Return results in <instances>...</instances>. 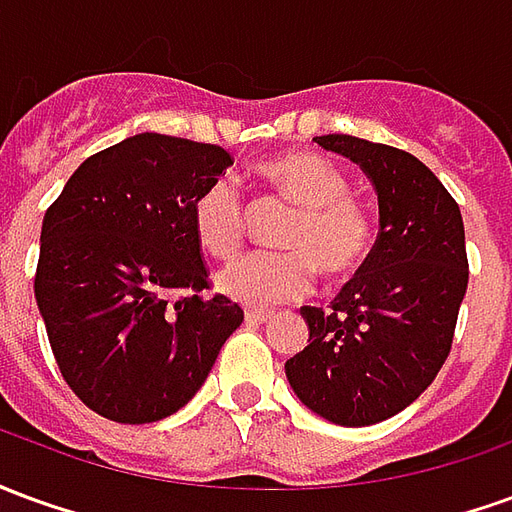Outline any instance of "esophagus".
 I'll list each match as a JSON object with an SVG mask.
<instances>
[{
	"mask_svg": "<svg viewBox=\"0 0 512 512\" xmlns=\"http://www.w3.org/2000/svg\"><path fill=\"white\" fill-rule=\"evenodd\" d=\"M244 318L249 323H268V321H274V312L271 310H246Z\"/></svg>",
	"mask_w": 512,
	"mask_h": 512,
	"instance_id": "obj_1",
	"label": "esophagus"
}]
</instances>
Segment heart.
I'll return each instance as SVG.
<instances>
[{"instance_id":"heart-1","label":"heart","mask_w":512,"mask_h":512,"mask_svg":"<svg viewBox=\"0 0 512 512\" xmlns=\"http://www.w3.org/2000/svg\"><path fill=\"white\" fill-rule=\"evenodd\" d=\"M260 175L299 205L282 235L290 252H255L219 271L224 296L274 307L301 299L315 288V268L343 279L362 266L376 241V222L362 202L348 197L351 183L332 161L315 153H285L260 164ZM191 224L200 246L213 257H233L246 235V202L233 175L213 178L191 205Z\"/></svg>"}]
</instances>
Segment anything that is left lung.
Wrapping results in <instances>:
<instances>
[{"instance_id":"left-lung-1","label":"left lung","mask_w":512,"mask_h":512,"mask_svg":"<svg viewBox=\"0 0 512 512\" xmlns=\"http://www.w3.org/2000/svg\"><path fill=\"white\" fill-rule=\"evenodd\" d=\"M351 158L378 194V238L329 310L301 307L310 345L285 362L318 417L365 428L411 406L450 354L469 285L458 202L419 158L359 136H315Z\"/></svg>"}]
</instances>
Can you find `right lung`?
Returning <instances> with one entry per match:
<instances>
[{"label": "right lung", "instance_id": "obj_1", "mask_svg": "<svg viewBox=\"0 0 512 512\" xmlns=\"http://www.w3.org/2000/svg\"><path fill=\"white\" fill-rule=\"evenodd\" d=\"M230 164L219 145L128 136L87 158L43 216L35 299L62 378L95 414H175L244 321L227 296H200L208 268L191 224Z\"/></svg>", "mask_w": 512, "mask_h": 512}]
</instances>
